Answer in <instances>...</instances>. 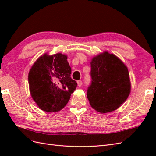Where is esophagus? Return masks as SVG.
I'll return each instance as SVG.
<instances>
[{"instance_id":"1","label":"esophagus","mask_w":156,"mask_h":156,"mask_svg":"<svg viewBox=\"0 0 156 156\" xmlns=\"http://www.w3.org/2000/svg\"><path fill=\"white\" fill-rule=\"evenodd\" d=\"M77 85L79 87H81L82 85V84H83V82H82V81H81V80H79V81H77Z\"/></svg>"}]
</instances>
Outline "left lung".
Masks as SVG:
<instances>
[{"instance_id": "1", "label": "left lung", "mask_w": 156, "mask_h": 156, "mask_svg": "<svg viewBox=\"0 0 156 156\" xmlns=\"http://www.w3.org/2000/svg\"><path fill=\"white\" fill-rule=\"evenodd\" d=\"M90 67L92 81L87 90L90 104L101 113L117 109L131 91L126 66L116 56L105 51L92 59Z\"/></svg>"}]
</instances>
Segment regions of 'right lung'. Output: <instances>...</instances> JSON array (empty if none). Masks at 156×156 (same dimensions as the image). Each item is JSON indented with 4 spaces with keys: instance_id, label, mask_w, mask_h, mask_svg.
Here are the masks:
<instances>
[{
    "instance_id": "add662e5",
    "label": "right lung",
    "mask_w": 156,
    "mask_h": 156,
    "mask_svg": "<svg viewBox=\"0 0 156 156\" xmlns=\"http://www.w3.org/2000/svg\"><path fill=\"white\" fill-rule=\"evenodd\" d=\"M67 56L44 54L33 64L29 73L31 96L41 110L57 112L66 106L77 85L71 78Z\"/></svg>"
}]
</instances>
